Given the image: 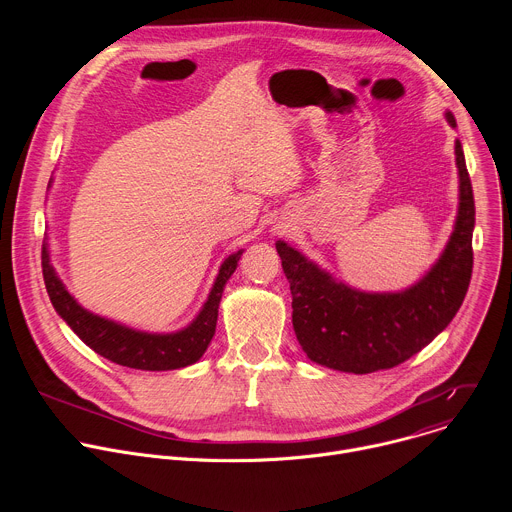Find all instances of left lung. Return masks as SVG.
<instances>
[{"label":"left lung","instance_id":"1","mask_svg":"<svg viewBox=\"0 0 512 512\" xmlns=\"http://www.w3.org/2000/svg\"><path fill=\"white\" fill-rule=\"evenodd\" d=\"M456 127V119L446 111ZM460 202L450 241L431 269L401 291H360L332 277L298 249L277 241L291 289V322L302 350L322 367L367 375L393 369L446 330L472 277L474 194L460 139L454 143Z\"/></svg>","mask_w":512,"mask_h":512}]
</instances>
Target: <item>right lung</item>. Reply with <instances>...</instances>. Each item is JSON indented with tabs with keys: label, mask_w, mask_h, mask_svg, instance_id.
<instances>
[{
	"label": "right lung",
	"mask_w": 512,
	"mask_h": 512,
	"mask_svg": "<svg viewBox=\"0 0 512 512\" xmlns=\"http://www.w3.org/2000/svg\"><path fill=\"white\" fill-rule=\"evenodd\" d=\"M241 255L243 249H239L223 261L198 316L186 328L168 334L135 330L85 310L68 294L66 285L52 267L48 243L42 245V273L50 302L58 316L97 354L129 369L174 371L194 364L206 352L216 330L218 304H221L225 285L229 277L235 273Z\"/></svg>",
	"instance_id": "right-lung-1"
}]
</instances>
